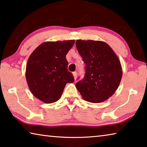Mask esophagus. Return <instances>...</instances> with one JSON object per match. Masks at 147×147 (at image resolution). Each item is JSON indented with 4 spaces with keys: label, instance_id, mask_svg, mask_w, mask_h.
Here are the masks:
<instances>
[{
    "label": "esophagus",
    "instance_id": "esophagus-1",
    "mask_svg": "<svg viewBox=\"0 0 147 147\" xmlns=\"http://www.w3.org/2000/svg\"><path fill=\"white\" fill-rule=\"evenodd\" d=\"M73 76H74V80H76V76H77V73H76V72H73Z\"/></svg>",
    "mask_w": 147,
    "mask_h": 147
}]
</instances>
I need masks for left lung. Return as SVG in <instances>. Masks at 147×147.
Masks as SVG:
<instances>
[{
	"label": "left lung",
	"instance_id": "8db88e82",
	"mask_svg": "<svg viewBox=\"0 0 147 147\" xmlns=\"http://www.w3.org/2000/svg\"><path fill=\"white\" fill-rule=\"evenodd\" d=\"M76 47L86 64L85 76L76 82V88L89 102L106 100L115 93L123 75L117 56L101 41L78 39Z\"/></svg>",
	"mask_w": 147,
	"mask_h": 147
}]
</instances>
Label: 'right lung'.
<instances>
[{"mask_svg": "<svg viewBox=\"0 0 147 147\" xmlns=\"http://www.w3.org/2000/svg\"><path fill=\"white\" fill-rule=\"evenodd\" d=\"M74 40L47 41L39 45L27 61L26 79L32 94L45 103L58 100L65 86L74 82L66 55Z\"/></svg>", "mask_w": 147, "mask_h": 147, "instance_id": "1", "label": "right lung"}]
</instances>
